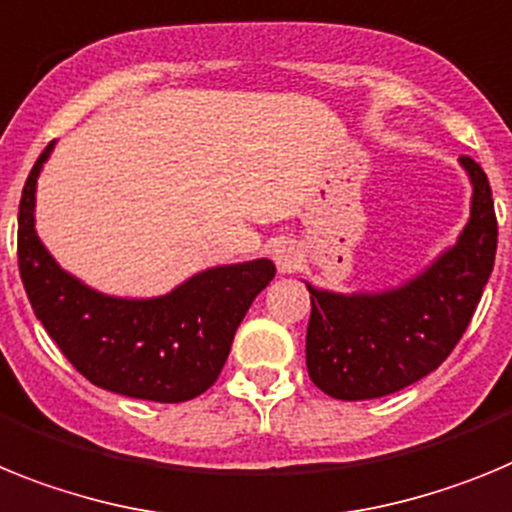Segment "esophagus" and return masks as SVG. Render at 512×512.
Segmentation results:
<instances>
[{"label":"esophagus","mask_w":512,"mask_h":512,"mask_svg":"<svg viewBox=\"0 0 512 512\" xmlns=\"http://www.w3.org/2000/svg\"><path fill=\"white\" fill-rule=\"evenodd\" d=\"M299 257H301L299 247H296L293 242H288V239H283V242H278L273 247V260L281 270H291L293 265L299 262Z\"/></svg>","instance_id":"esophagus-1"}]
</instances>
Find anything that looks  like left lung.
<instances>
[{"mask_svg":"<svg viewBox=\"0 0 512 512\" xmlns=\"http://www.w3.org/2000/svg\"><path fill=\"white\" fill-rule=\"evenodd\" d=\"M459 164L471 182L469 221L428 268L384 291L337 293L304 281L306 368L324 394L342 402L394 394L441 366L469 327L495 265L497 219L482 167L471 157Z\"/></svg>","mask_w":512,"mask_h":512,"instance_id":"8db88e82","label":"left lung"}]
</instances>
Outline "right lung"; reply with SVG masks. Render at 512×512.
Wrapping results in <instances>:
<instances>
[{
  "label": "right lung",
  "mask_w": 512,
  "mask_h": 512,
  "mask_svg": "<svg viewBox=\"0 0 512 512\" xmlns=\"http://www.w3.org/2000/svg\"><path fill=\"white\" fill-rule=\"evenodd\" d=\"M53 146L33 164L17 216V260L35 317L100 389L170 404L198 397L219 379L237 327L273 281L275 265L268 257L216 265L151 299L87 286L61 268L35 231V190Z\"/></svg>",
  "instance_id": "1"
}]
</instances>
